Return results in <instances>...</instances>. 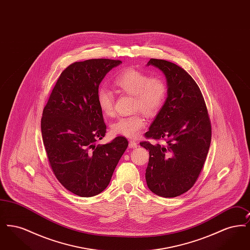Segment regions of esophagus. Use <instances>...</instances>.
<instances>
[{
	"instance_id": "obj_1",
	"label": "esophagus",
	"mask_w": 250,
	"mask_h": 250,
	"mask_svg": "<svg viewBox=\"0 0 250 250\" xmlns=\"http://www.w3.org/2000/svg\"><path fill=\"white\" fill-rule=\"evenodd\" d=\"M128 146H129V148H136L137 146H138V144H137V143L135 142V141H130L129 142V144H128Z\"/></svg>"
}]
</instances>
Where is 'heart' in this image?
<instances>
[{
  "label": "heart",
  "mask_w": 250,
  "mask_h": 250,
  "mask_svg": "<svg viewBox=\"0 0 250 250\" xmlns=\"http://www.w3.org/2000/svg\"><path fill=\"white\" fill-rule=\"evenodd\" d=\"M114 86L127 95H133V110H142L147 116H155L165 105L167 84L161 77H151L146 72L127 68L114 79ZM115 97L107 87L97 90V103L104 114L109 115L114 109ZM146 125V121L139 112L129 116H122L111 126L115 135L129 139L137 138Z\"/></svg>",
  "instance_id": "obj_1"
}]
</instances>
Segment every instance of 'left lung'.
<instances>
[{
	"label": "left lung",
	"instance_id": "1",
	"mask_svg": "<svg viewBox=\"0 0 250 250\" xmlns=\"http://www.w3.org/2000/svg\"><path fill=\"white\" fill-rule=\"evenodd\" d=\"M166 76L167 97L156 115L147 139H164L165 145L142 142L149 151L145 172L149 189L163 198H174L189 190L206 160L212 127L202 92L190 75L166 60L151 59Z\"/></svg>",
	"mask_w": 250,
	"mask_h": 250
}]
</instances>
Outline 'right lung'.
Masks as SVG:
<instances>
[{
	"instance_id": "1",
	"label": "right lung",
	"mask_w": 250,
	"mask_h": 250,
	"mask_svg": "<svg viewBox=\"0 0 250 250\" xmlns=\"http://www.w3.org/2000/svg\"><path fill=\"white\" fill-rule=\"evenodd\" d=\"M119 60L76 62L61 73L43 109L41 131L55 177L73 194L93 197L104 190L128 146L125 137L96 144L106 134L97 90Z\"/></svg>"
}]
</instances>
